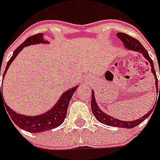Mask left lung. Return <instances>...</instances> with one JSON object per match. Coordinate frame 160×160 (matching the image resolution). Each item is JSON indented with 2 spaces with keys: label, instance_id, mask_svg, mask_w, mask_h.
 I'll list each match as a JSON object with an SVG mask.
<instances>
[{
  "label": "left lung",
  "instance_id": "8db88e82",
  "mask_svg": "<svg viewBox=\"0 0 160 160\" xmlns=\"http://www.w3.org/2000/svg\"><path fill=\"white\" fill-rule=\"evenodd\" d=\"M117 36L118 38H119V40L122 41L124 43L125 47L128 49H131L132 51H136V52H139L143 54V56L146 58L147 61H149V63L151 64V67H152V72L154 74L155 76V80H156V89H157V92H158V90H159L160 93V85L158 86V79H157V75H156V72H155V69H154L153 67V62L152 61L151 57L149 56L148 54V52L146 51V49L142 46V44L139 42V41L135 39V38L132 37L130 35H128L127 33H117ZM159 74H160V68H159ZM158 93V94H159ZM91 107H92V113L95 116V118L99 122H101L102 124H105V125H107V126H111V127H123V128H132V127H137L138 125H139L140 123H142L145 119L150 116V114L152 113V112L153 111V108H152L149 112H147V114H146L145 116H143L142 118H139L138 119H136L134 121H122V120H119V119H117L116 118H113V117H111L109 115L106 114L105 112L101 111L100 109L98 107V105L96 103L95 101V97H94V94H93V91H92V99H91Z\"/></svg>",
  "mask_w": 160,
  "mask_h": 160
}]
</instances>
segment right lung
Wrapping results in <instances>:
<instances>
[{"instance_id":"1","label":"right lung","mask_w":160,"mask_h":160,"mask_svg":"<svg viewBox=\"0 0 160 160\" xmlns=\"http://www.w3.org/2000/svg\"><path fill=\"white\" fill-rule=\"evenodd\" d=\"M42 33H36L34 35H32L26 40L22 44L18 47L17 48L14 50V53L12 57L10 58V60L7 64L6 69L4 70L3 72V78L6 73L7 70L8 68L9 65L12 63V61H14V59L17 56V54L20 53V51L23 48H25L27 46L32 45V44H37V43H47L48 41H45L42 37ZM0 75H1V69H0ZM78 87L72 88L68 91H67L61 95V99H59V101L54 107L50 109L48 112H47L43 114L39 115V116H25V115L19 114L16 113L15 112L13 111L12 109H10L8 106H7V104L3 100L2 97V87L0 85V105L2 102H3L4 107L6 108L8 112V118L11 119L10 120H13V122L17 125L20 128H22L23 130L32 133L35 132H45V131L51 130L55 127L61 126V123H63L65 118L67 116V112H68V107L70 99L72 98V94L74 93V92L76 91Z\"/></svg>"}]
</instances>
